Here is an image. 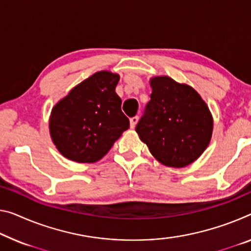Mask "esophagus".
I'll return each mask as SVG.
<instances>
[{
    "instance_id": "1",
    "label": "esophagus",
    "mask_w": 251,
    "mask_h": 251,
    "mask_svg": "<svg viewBox=\"0 0 251 251\" xmlns=\"http://www.w3.org/2000/svg\"><path fill=\"white\" fill-rule=\"evenodd\" d=\"M138 120H139V118L137 117V115L136 117L130 119V128L131 129H134V126H136V125L138 123Z\"/></svg>"
}]
</instances>
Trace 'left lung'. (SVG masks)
Instances as JSON below:
<instances>
[{
  "label": "left lung",
  "mask_w": 251,
  "mask_h": 251,
  "mask_svg": "<svg viewBox=\"0 0 251 251\" xmlns=\"http://www.w3.org/2000/svg\"><path fill=\"white\" fill-rule=\"evenodd\" d=\"M150 101L136 126L138 136L159 163L188 166L211 141L213 117L209 106L192 86L168 76L150 78Z\"/></svg>",
  "instance_id": "1"
}]
</instances>
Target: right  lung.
Segmentation results:
<instances>
[{"label":"right lung","mask_w":251,"mask_h":251,"mask_svg":"<svg viewBox=\"0 0 251 251\" xmlns=\"http://www.w3.org/2000/svg\"><path fill=\"white\" fill-rule=\"evenodd\" d=\"M119 79L120 75L112 72L95 73L52 107L50 137L65 158L95 163L129 128V119L121 111V99L115 93Z\"/></svg>","instance_id":"obj_1"}]
</instances>
